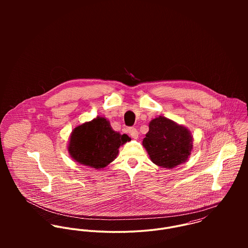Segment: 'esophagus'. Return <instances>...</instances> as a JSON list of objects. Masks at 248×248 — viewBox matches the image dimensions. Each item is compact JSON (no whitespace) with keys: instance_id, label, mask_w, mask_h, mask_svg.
Returning <instances> with one entry per match:
<instances>
[{"instance_id":"1","label":"esophagus","mask_w":248,"mask_h":248,"mask_svg":"<svg viewBox=\"0 0 248 248\" xmlns=\"http://www.w3.org/2000/svg\"><path fill=\"white\" fill-rule=\"evenodd\" d=\"M129 134L135 140H137L139 138V132H138V130L136 128H130L129 129Z\"/></svg>"}]
</instances>
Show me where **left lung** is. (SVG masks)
<instances>
[{
  "label": "left lung",
  "mask_w": 248,
  "mask_h": 248,
  "mask_svg": "<svg viewBox=\"0 0 248 248\" xmlns=\"http://www.w3.org/2000/svg\"><path fill=\"white\" fill-rule=\"evenodd\" d=\"M142 145L155 165L172 169L188 159L193 150V137L186 127L158 116L149 123Z\"/></svg>",
  "instance_id": "obj_1"
}]
</instances>
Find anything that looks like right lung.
Returning a JSON list of instances; mask_svg holds the SVG:
<instances>
[{"instance_id": "right-lung-1", "label": "right lung", "mask_w": 248, "mask_h": 248, "mask_svg": "<svg viewBox=\"0 0 248 248\" xmlns=\"http://www.w3.org/2000/svg\"><path fill=\"white\" fill-rule=\"evenodd\" d=\"M130 140L127 135L113 131L105 117L97 116L73 129L68 151L79 164L101 169L112 162L119 147Z\"/></svg>"}]
</instances>
